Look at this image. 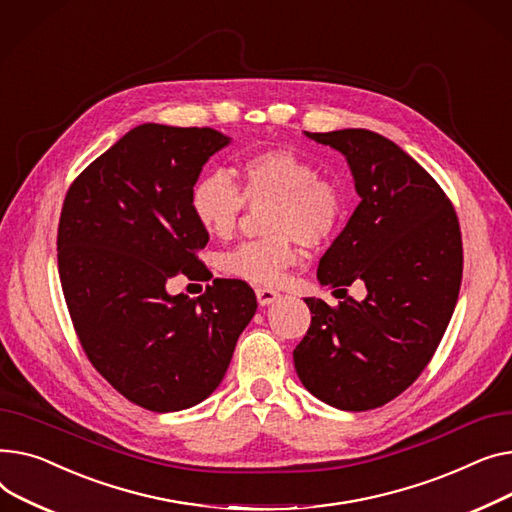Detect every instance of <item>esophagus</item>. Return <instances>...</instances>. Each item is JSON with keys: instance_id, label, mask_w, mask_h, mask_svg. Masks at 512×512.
I'll use <instances>...</instances> for the list:
<instances>
[{"instance_id": "obj_1", "label": "esophagus", "mask_w": 512, "mask_h": 512, "mask_svg": "<svg viewBox=\"0 0 512 512\" xmlns=\"http://www.w3.org/2000/svg\"><path fill=\"white\" fill-rule=\"evenodd\" d=\"M256 299H258V304H260V306H270V304H275V302H277V299H279V293H277L275 289L258 287V289H256Z\"/></svg>"}]
</instances>
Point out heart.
<instances>
[{"instance_id": "1", "label": "heart", "mask_w": 512, "mask_h": 512, "mask_svg": "<svg viewBox=\"0 0 512 512\" xmlns=\"http://www.w3.org/2000/svg\"><path fill=\"white\" fill-rule=\"evenodd\" d=\"M239 188L223 171L200 175L190 192L196 223L210 235L229 237L244 210L270 204L264 239L242 242L219 256V268L231 279L252 285H277L287 268L297 264L299 248L318 246L337 231L345 215V194L333 179L287 148L258 150L237 167ZM243 192L239 193L238 190Z\"/></svg>"}]
</instances>
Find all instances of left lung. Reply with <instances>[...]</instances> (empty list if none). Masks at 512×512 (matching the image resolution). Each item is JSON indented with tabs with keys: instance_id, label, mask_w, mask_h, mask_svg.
I'll return each mask as SVG.
<instances>
[{
	"instance_id": "left-lung-1",
	"label": "left lung",
	"mask_w": 512,
	"mask_h": 512,
	"mask_svg": "<svg viewBox=\"0 0 512 512\" xmlns=\"http://www.w3.org/2000/svg\"><path fill=\"white\" fill-rule=\"evenodd\" d=\"M304 134L339 150L359 196L318 281L343 297L362 281L368 295L337 308L306 297L312 324L293 364L316 399L366 411L399 397L440 345L463 277L461 229L434 177L393 140L364 128Z\"/></svg>"
}]
</instances>
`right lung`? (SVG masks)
Segmentation results:
<instances>
[{
	"instance_id": "add662e5",
	"label": "right lung",
	"mask_w": 512,
	"mask_h": 512,
	"mask_svg": "<svg viewBox=\"0 0 512 512\" xmlns=\"http://www.w3.org/2000/svg\"><path fill=\"white\" fill-rule=\"evenodd\" d=\"M229 144L213 128L140 124L76 177L59 217V281L82 349L117 393L157 413L215 393L258 308L237 279L196 299L167 291L179 273H208L190 192Z\"/></svg>"
}]
</instances>
